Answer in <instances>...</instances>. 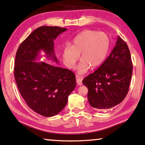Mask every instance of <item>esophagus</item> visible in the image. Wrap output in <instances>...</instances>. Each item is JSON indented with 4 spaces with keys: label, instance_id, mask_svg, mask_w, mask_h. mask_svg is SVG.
Wrapping results in <instances>:
<instances>
[{
    "label": "esophagus",
    "instance_id": "esophagus-1",
    "mask_svg": "<svg viewBox=\"0 0 145 145\" xmlns=\"http://www.w3.org/2000/svg\"><path fill=\"white\" fill-rule=\"evenodd\" d=\"M76 82L78 86L82 85V80L78 76H76Z\"/></svg>",
    "mask_w": 145,
    "mask_h": 145
}]
</instances>
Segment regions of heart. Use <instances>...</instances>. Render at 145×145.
<instances>
[{
    "instance_id": "heart-1",
    "label": "heart",
    "mask_w": 145,
    "mask_h": 145,
    "mask_svg": "<svg viewBox=\"0 0 145 145\" xmlns=\"http://www.w3.org/2000/svg\"><path fill=\"white\" fill-rule=\"evenodd\" d=\"M110 39L107 34L93 30H86L74 38L71 46L63 49V57L66 66L73 69L80 54L78 73L82 75L88 70L100 66L105 59L110 47Z\"/></svg>"
}]
</instances>
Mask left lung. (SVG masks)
Segmentation results:
<instances>
[{
	"label": "left lung",
	"mask_w": 145,
	"mask_h": 145,
	"mask_svg": "<svg viewBox=\"0 0 145 145\" xmlns=\"http://www.w3.org/2000/svg\"><path fill=\"white\" fill-rule=\"evenodd\" d=\"M132 74L131 53L126 42L118 36L107 59L82 81L88 89V100L91 107L103 110L120 104L128 94Z\"/></svg>",
	"instance_id": "1"
}]
</instances>
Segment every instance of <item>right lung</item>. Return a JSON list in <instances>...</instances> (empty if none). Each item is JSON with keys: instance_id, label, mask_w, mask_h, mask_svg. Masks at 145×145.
<instances>
[{"instance_id": "add662e5", "label": "right lung", "mask_w": 145, "mask_h": 145, "mask_svg": "<svg viewBox=\"0 0 145 145\" xmlns=\"http://www.w3.org/2000/svg\"><path fill=\"white\" fill-rule=\"evenodd\" d=\"M67 29L42 26L36 29L19 45L14 61V79L20 94L30 108L45 117L59 114L67 103L76 86L71 70L40 60L43 51L47 59L58 63L54 40Z\"/></svg>"}]
</instances>
